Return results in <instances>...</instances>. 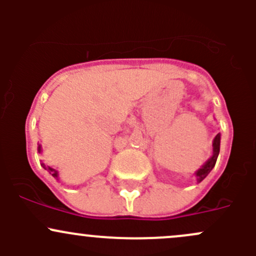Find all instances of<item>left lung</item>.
Returning <instances> with one entry per match:
<instances>
[{"instance_id":"left-lung-1","label":"left lung","mask_w":256,"mask_h":256,"mask_svg":"<svg viewBox=\"0 0 256 256\" xmlns=\"http://www.w3.org/2000/svg\"><path fill=\"white\" fill-rule=\"evenodd\" d=\"M219 150H220V135L218 134V135L214 138V141H213V156H212L206 162L204 166H202V168L198 170L197 174H196L198 182H202V180L208 176L209 172L213 170V167L216 166V158H218V154H219Z\"/></svg>"}]
</instances>
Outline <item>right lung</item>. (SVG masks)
I'll list each match as a JSON object with an SVG mask.
<instances>
[{"label":"right lung","instance_id":"1","mask_svg":"<svg viewBox=\"0 0 256 256\" xmlns=\"http://www.w3.org/2000/svg\"><path fill=\"white\" fill-rule=\"evenodd\" d=\"M38 151L40 152V146L38 147ZM42 166L44 167V168H47V167H46V164H42ZM49 170H50V172H52V176H53V177H58V172H56V170H53V168H49Z\"/></svg>","mask_w":256,"mask_h":256}]
</instances>
